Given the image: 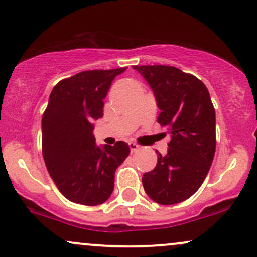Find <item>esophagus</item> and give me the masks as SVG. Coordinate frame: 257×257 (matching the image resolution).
Instances as JSON below:
<instances>
[{
  "mask_svg": "<svg viewBox=\"0 0 257 257\" xmlns=\"http://www.w3.org/2000/svg\"><path fill=\"white\" fill-rule=\"evenodd\" d=\"M129 147H131V151L132 152L138 151V150L140 149V147H139V145H137V144H135V143H129Z\"/></svg>",
  "mask_w": 257,
  "mask_h": 257,
  "instance_id": "34e87169",
  "label": "esophagus"
}]
</instances>
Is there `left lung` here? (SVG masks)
Instances as JSON below:
<instances>
[{
    "mask_svg": "<svg viewBox=\"0 0 257 257\" xmlns=\"http://www.w3.org/2000/svg\"><path fill=\"white\" fill-rule=\"evenodd\" d=\"M153 91L161 110L158 123L170 132L166 156L143 175L147 196L162 205L190 198L213 163L216 133L215 110L205 84L190 73L166 65L134 66Z\"/></svg>",
    "mask_w": 257,
    "mask_h": 257,
    "instance_id": "obj_1",
    "label": "left lung"
}]
</instances>
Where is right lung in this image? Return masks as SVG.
Instances as JSON below:
<instances>
[{"mask_svg": "<svg viewBox=\"0 0 257 257\" xmlns=\"http://www.w3.org/2000/svg\"><path fill=\"white\" fill-rule=\"evenodd\" d=\"M126 67L79 72L53 88L42 118V153L49 175L73 203L99 205L113 192L114 173L128 157L124 141L96 145L94 120L102 117L112 81Z\"/></svg>", "mask_w": 257, "mask_h": 257, "instance_id": "1", "label": "right lung"}]
</instances>
